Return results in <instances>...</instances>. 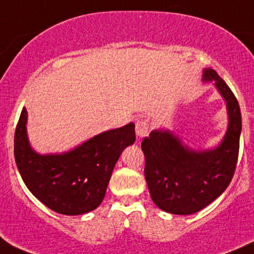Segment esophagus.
<instances>
[{"label": "esophagus", "mask_w": 254, "mask_h": 254, "mask_svg": "<svg viewBox=\"0 0 254 254\" xmlns=\"http://www.w3.org/2000/svg\"><path fill=\"white\" fill-rule=\"evenodd\" d=\"M148 125L147 120H140V122L136 123V127H135V131H136V136L137 137H143L147 135L148 132Z\"/></svg>", "instance_id": "esophagus-1"}]
</instances>
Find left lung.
Returning <instances> with one entry per match:
<instances>
[{"instance_id": "left-lung-1", "label": "left lung", "mask_w": 254, "mask_h": 254, "mask_svg": "<svg viewBox=\"0 0 254 254\" xmlns=\"http://www.w3.org/2000/svg\"><path fill=\"white\" fill-rule=\"evenodd\" d=\"M203 81H215L226 102L229 127L221 143L212 150L194 151L168 130H153L141 142L151 198L171 214L190 215L204 209L224 193L236 170L242 129L240 106L216 71L205 68Z\"/></svg>"}]
</instances>
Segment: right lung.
<instances>
[{
    "mask_svg": "<svg viewBox=\"0 0 254 254\" xmlns=\"http://www.w3.org/2000/svg\"><path fill=\"white\" fill-rule=\"evenodd\" d=\"M27 119L24 107L14 132V158L33 195L64 215L99 206L123 150L135 142L134 123L96 135L68 152L39 155L28 141Z\"/></svg>",
    "mask_w": 254,
    "mask_h": 254,
    "instance_id": "obj_1",
    "label": "right lung"
}]
</instances>
